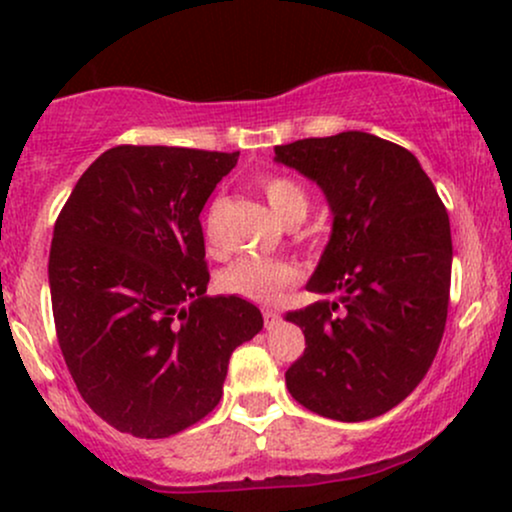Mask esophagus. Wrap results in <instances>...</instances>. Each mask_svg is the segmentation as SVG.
Instances as JSON below:
<instances>
[{
  "label": "esophagus",
  "mask_w": 512,
  "mask_h": 512,
  "mask_svg": "<svg viewBox=\"0 0 512 512\" xmlns=\"http://www.w3.org/2000/svg\"><path fill=\"white\" fill-rule=\"evenodd\" d=\"M262 315H264V327H267V330H274V327L281 322V315L276 313V310H264Z\"/></svg>",
  "instance_id": "obj_1"
}]
</instances>
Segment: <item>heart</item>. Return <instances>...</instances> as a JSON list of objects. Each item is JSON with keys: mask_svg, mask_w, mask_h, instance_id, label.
<instances>
[{"mask_svg": "<svg viewBox=\"0 0 512 512\" xmlns=\"http://www.w3.org/2000/svg\"><path fill=\"white\" fill-rule=\"evenodd\" d=\"M260 187L269 207L274 209V214L281 221H289L296 214L305 216L308 195L296 180L269 173L260 180ZM298 276H301V272L293 262L267 260V257H240V260L223 269L219 286L228 296L245 298V301L252 303H274L281 296V291L296 284Z\"/></svg>", "mask_w": 512, "mask_h": 512, "instance_id": "obj_1", "label": "heart"}]
</instances>
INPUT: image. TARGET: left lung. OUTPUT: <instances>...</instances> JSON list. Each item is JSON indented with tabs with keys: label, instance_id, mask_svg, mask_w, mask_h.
Listing matches in <instances>:
<instances>
[{
	"label": "left lung",
	"instance_id": "obj_1",
	"mask_svg": "<svg viewBox=\"0 0 512 512\" xmlns=\"http://www.w3.org/2000/svg\"><path fill=\"white\" fill-rule=\"evenodd\" d=\"M276 161L325 190L332 238L308 291L339 296L286 315L305 334L286 387L327 419H375L414 392L443 339L448 211L416 156L375 134L298 139Z\"/></svg>",
	"mask_w": 512,
	"mask_h": 512
}]
</instances>
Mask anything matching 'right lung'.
<instances>
[{
	"label": "right lung",
	"mask_w": 512,
	"mask_h": 512,
	"mask_svg": "<svg viewBox=\"0 0 512 512\" xmlns=\"http://www.w3.org/2000/svg\"><path fill=\"white\" fill-rule=\"evenodd\" d=\"M238 151L120 144L55 221L57 342L84 402L122 433L168 438L214 411L231 354L262 330L238 296L207 298L204 204Z\"/></svg>",
	"instance_id": "add662e5"
}]
</instances>
